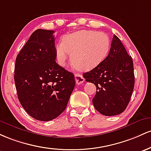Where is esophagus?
Returning a JSON list of instances; mask_svg holds the SVG:
<instances>
[{"mask_svg":"<svg viewBox=\"0 0 151 151\" xmlns=\"http://www.w3.org/2000/svg\"><path fill=\"white\" fill-rule=\"evenodd\" d=\"M75 80H76V84L80 85L84 82L85 79L83 77L82 75H81V74L79 73H76L75 75Z\"/></svg>","mask_w":151,"mask_h":151,"instance_id":"1","label":"esophagus"}]
</instances>
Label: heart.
<instances>
[{
  "mask_svg": "<svg viewBox=\"0 0 151 151\" xmlns=\"http://www.w3.org/2000/svg\"><path fill=\"white\" fill-rule=\"evenodd\" d=\"M111 46L108 36L102 32L80 30L63 38L55 45L58 63L65 66L71 54V62L76 68L88 70L97 66L107 56Z\"/></svg>",
  "mask_w": 151,
  "mask_h": 151,
  "instance_id": "heart-1",
  "label": "heart"
}]
</instances>
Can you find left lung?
<instances>
[{
    "mask_svg": "<svg viewBox=\"0 0 151 151\" xmlns=\"http://www.w3.org/2000/svg\"><path fill=\"white\" fill-rule=\"evenodd\" d=\"M83 77L96 86L93 104L100 113L112 116L126 110L135 84L133 63L116 35L108 56Z\"/></svg>",
    "mask_w": 151,
    "mask_h": 151,
    "instance_id": "1",
    "label": "left lung"
}]
</instances>
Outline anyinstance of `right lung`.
Listing matches in <instances>:
<instances>
[{"mask_svg": "<svg viewBox=\"0 0 151 151\" xmlns=\"http://www.w3.org/2000/svg\"><path fill=\"white\" fill-rule=\"evenodd\" d=\"M54 33L35 30L16 59L18 100L30 116L41 121H51L65 111L75 87L73 74L55 62Z\"/></svg>", "mask_w": 151, "mask_h": 151, "instance_id": "add662e5", "label": "right lung"}]
</instances>
